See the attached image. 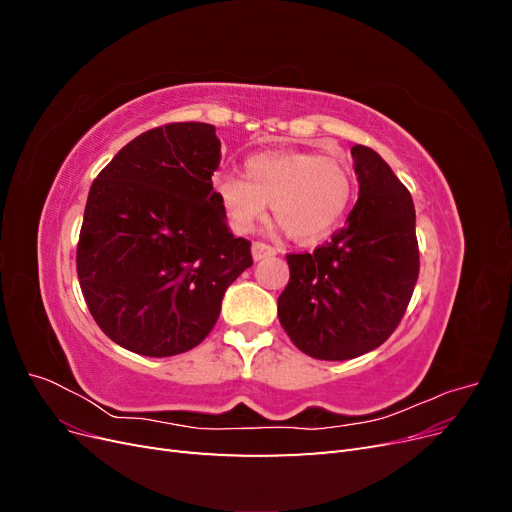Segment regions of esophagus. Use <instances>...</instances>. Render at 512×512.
Segmentation results:
<instances>
[{"label":"esophagus","instance_id":"34e87169","mask_svg":"<svg viewBox=\"0 0 512 512\" xmlns=\"http://www.w3.org/2000/svg\"><path fill=\"white\" fill-rule=\"evenodd\" d=\"M252 256H254V260H262V258L275 256V247H271V245H267V243L256 241V243L252 245Z\"/></svg>","mask_w":512,"mask_h":512}]
</instances>
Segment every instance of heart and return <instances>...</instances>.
I'll return each mask as SVG.
<instances>
[{
	"mask_svg": "<svg viewBox=\"0 0 512 512\" xmlns=\"http://www.w3.org/2000/svg\"><path fill=\"white\" fill-rule=\"evenodd\" d=\"M215 198L235 232H250L271 211L290 237L320 241L339 226L352 200V173L337 158L312 151L277 149L243 164V177L213 181Z\"/></svg>",
	"mask_w": 512,
	"mask_h": 512,
	"instance_id": "heart-1",
	"label": "heart"
}]
</instances>
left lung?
<instances>
[{"instance_id":"obj_1","label":"left lung","mask_w":512,"mask_h":512,"mask_svg":"<svg viewBox=\"0 0 512 512\" xmlns=\"http://www.w3.org/2000/svg\"><path fill=\"white\" fill-rule=\"evenodd\" d=\"M359 200L346 226L312 254H288L277 316L292 344L320 361H348L384 344L418 280L416 213L406 185L374 149H350Z\"/></svg>"}]
</instances>
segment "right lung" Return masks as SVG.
Returning <instances> with one entry per match:
<instances>
[{
    "label": "right lung",
    "instance_id": "add662e5",
    "mask_svg": "<svg viewBox=\"0 0 512 512\" xmlns=\"http://www.w3.org/2000/svg\"><path fill=\"white\" fill-rule=\"evenodd\" d=\"M220 138L200 121L136 136L87 196L76 273L98 327L143 356L198 346L226 288L252 267V243L230 232L211 175Z\"/></svg>",
    "mask_w": 512,
    "mask_h": 512
}]
</instances>
